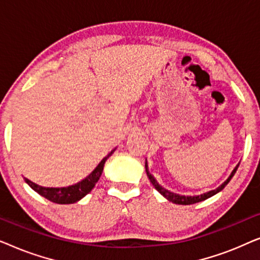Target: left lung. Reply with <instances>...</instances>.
<instances>
[{"label":"left lung","mask_w":260,"mask_h":260,"mask_svg":"<svg viewBox=\"0 0 260 260\" xmlns=\"http://www.w3.org/2000/svg\"><path fill=\"white\" fill-rule=\"evenodd\" d=\"M239 163H238V165L236 166V168H234L233 172L231 173V175L229 176V179H227L225 182L221 184V186H219L214 190H209V191H207V193H204V194H201V195H197V197H184V195H179V194L172 193V191L165 189V188H163L162 186H159V184L157 183V181L154 179V176H152L151 174L149 173L147 162H145V172H147V175L149 177V180H150V182L152 183V186L155 187V189L157 190L159 194H162L166 199H168L169 201H172V202H174V204H177V205H191V204H197V202L204 201V200H206V199L211 198V197H213V195H215L216 193H219L220 190H222L223 188H225L226 184L230 182L231 179H232L234 174H236L238 167H239Z\"/></svg>","instance_id":"obj_1"}]
</instances>
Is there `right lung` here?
I'll list each match as a JSON object with an SVG mask.
<instances>
[{
	"label": "right lung",
	"instance_id": "right-lung-1",
	"mask_svg": "<svg viewBox=\"0 0 260 260\" xmlns=\"http://www.w3.org/2000/svg\"><path fill=\"white\" fill-rule=\"evenodd\" d=\"M113 151L115 150H112L106 157L102 159V162L97 166V168H95L86 179L80 181V182H78L77 184H73V186L63 188H46L31 182V181L26 179V177H24V181H26L28 186H29L31 189H34L38 194H40L41 197L46 198L49 201L61 205L74 204V202L79 201L81 198H84L85 195L88 194L92 189H93V187L95 186V183L98 182L99 177L102 175L103 169H104L105 161L113 154Z\"/></svg>",
	"mask_w": 260,
	"mask_h": 260
}]
</instances>
